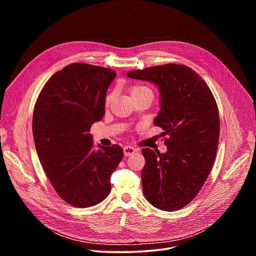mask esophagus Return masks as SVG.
<instances>
[{
    "instance_id": "esophagus-1",
    "label": "esophagus",
    "mask_w": 256,
    "mask_h": 256,
    "mask_svg": "<svg viewBox=\"0 0 256 256\" xmlns=\"http://www.w3.org/2000/svg\"><path fill=\"white\" fill-rule=\"evenodd\" d=\"M134 152H136V149L134 147H132V146H126V147L124 148V153L126 157L132 156V154H134Z\"/></svg>"
}]
</instances>
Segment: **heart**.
I'll list each match as a JSON object with an SVG mask.
<instances>
[{"label": "heart", "mask_w": 256, "mask_h": 256, "mask_svg": "<svg viewBox=\"0 0 256 256\" xmlns=\"http://www.w3.org/2000/svg\"><path fill=\"white\" fill-rule=\"evenodd\" d=\"M146 91H150V89H148L147 87H144V86H140V85H134V86H132V87L130 88V93L132 97L134 96V95H136V94L146 92ZM114 93H109V94L106 96V98H105V104H106V105H109V103H110V101H112V99L114 98Z\"/></svg>", "instance_id": "heart-1"}]
</instances>
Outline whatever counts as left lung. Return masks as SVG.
<instances>
[{"label": "left lung", "mask_w": 256, "mask_h": 256, "mask_svg": "<svg viewBox=\"0 0 256 256\" xmlns=\"http://www.w3.org/2000/svg\"><path fill=\"white\" fill-rule=\"evenodd\" d=\"M126 76L157 85L160 112L154 126L168 136L166 153L142 150L144 196L159 210H179L196 196L212 168L220 136L216 100L202 78L184 64L146 68Z\"/></svg>", "instance_id": "8db88e82"}]
</instances>
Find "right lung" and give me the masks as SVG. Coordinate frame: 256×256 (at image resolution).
I'll return each mask as SVG.
<instances>
[{"label":"right lung","mask_w":256,"mask_h":256,"mask_svg":"<svg viewBox=\"0 0 256 256\" xmlns=\"http://www.w3.org/2000/svg\"><path fill=\"white\" fill-rule=\"evenodd\" d=\"M114 70L74 62L56 72L36 100L32 132L36 152L56 194L89 208L110 194V177L124 157L118 144L93 149L91 126L102 120Z\"/></svg>","instance_id":"right-lung-1"}]
</instances>
